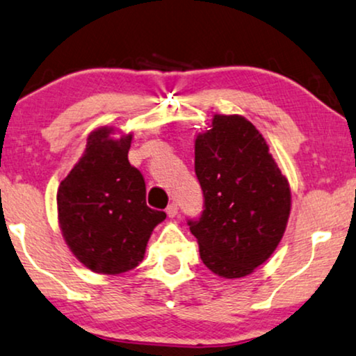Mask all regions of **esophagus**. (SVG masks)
Segmentation results:
<instances>
[{"label": "esophagus", "instance_id": "34e87169", "mask_svg": "<svg viewBox=\"0 0 356 356\" xmlns=\"http://www.w3.org/2000/svg\"><path fill=\"white\" fill-rule=\"evenodd\" d=\"M178 214V206L175 204V202H172V204H168L167 207V216L168 218H175V216Z\"/></svg>", "mask_w": 356, "mask_h": 356}]
</instances>
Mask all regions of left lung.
<instances>
[{"label": "left lung", "instance_id": "left-lung-1", "mask_svg": "<svg viewBox=\"0 0 356 356\" xmlns=\"http://www.w3.org/2000/svg\"><path fill=\"white\" fill-rule=\"evenodd\" d=\"M195 172L204 211L188 220L212 273L242 278L265 263L283 238L291 211L288 178L268 144L243 116L214 114L197 134Z\"/></svg>", "mask_w": 356, "mask_h": 356}]
</instances>
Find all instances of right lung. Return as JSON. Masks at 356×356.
<instances>
[{
  "mask_svg": "<svg viewBox=\"0 0 356 356\" xmlns=\"http://www.w3.org/2000/svg\"><path fill=\"white\" fill-rule=\"evenodd\" d=\"M103 126L88 136L85 154L60 183L58 224L76 260L88 270L119 275L144 260L163 211L145 202L142 173L129 163L132 134L113 137Z\"/></svg>",
  "mask_w": 356,
  "mask_h": 356,
  "instance_id": "add662e5",
  "label": "right lung"
}]
</instances>
